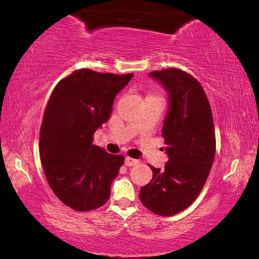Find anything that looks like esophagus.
I'll list each match as a JSON object with an SVG mask.
<instances>
[{"label": "esophagus", "mask_w": 259, "mask_h": 259, "mask_svg": "<svg viewBox=\"0 0 259 259\" xmlns=\"http://www.w3.org/2000/svg\"><path fill=\"white\" fill-rule=\"evenodd\" d=\"M137 163H139V161L137 159H133V157H129V156H126L125 160H124V164L126 166H133V165H136Z\"/></svg>", "instance_id": "34e87169"}]
</instances>
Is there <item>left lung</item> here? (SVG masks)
I'll use <instances>...</instances> for the list:
<instances>
[{
	"label": "left lung",
	"instance_id": "1",
	"mask_svg": "<svg viewBox=\"0 0 259 259\" xmlns=\"http://www.w3.org/2000/svg\"><path fill=\"white\" fill-rule=\"evenodd\" d=\"M169 95L162 128L169 160L163 170L150 166L152 181L140 188L139 199L160 216H172L194 202L202 190L216 153L209 100L198 80L178 68L150 73Z\"/></svg>",
	"mask_w": 259,
	"mask_h": 259
}]
</instances>
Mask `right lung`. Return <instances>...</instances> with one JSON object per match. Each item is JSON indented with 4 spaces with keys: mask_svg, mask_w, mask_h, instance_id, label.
<instances>
[{
    "mask_svg": "<svg viewBox=\"0 0 259 259\" xmlns=\"http://www.w3.org/2000/svg\"><path fill=\"white\" fill-rule=\"evenodd\" d=\"M133 76L78 69L55 87L47 104L38 143L43 170L57 198L76 211L102 207L111 195L124 157L94 145V134Z\"/></svg>",
    "mask_w": 259,
    "mask_h": 259,
    "instance_id": "right-lung-1",
    "label": "right lung"
}]
</instances>
